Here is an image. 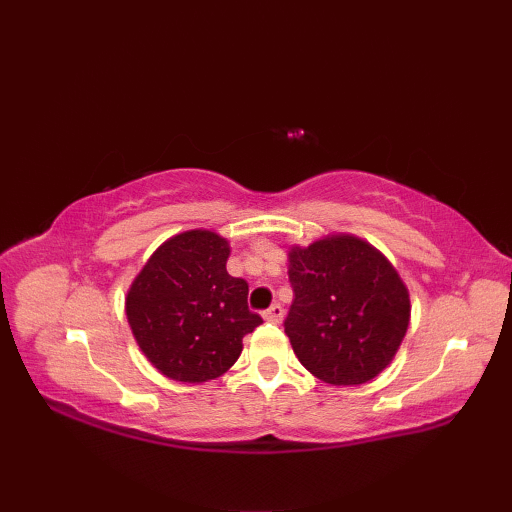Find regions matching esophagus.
Here are the masks:
<instances>
[{
	"label": "esophagus",
	"instance_id": "esophagus-1",
	"mask_svg": "<svg viewBox=\"0 0 512 512\" xmlns=\"http://www.w3.org/2000/svg\"><path fill=\"white\" fill-rule=\"evenodd\" d=\"M264 319L270 321V323H281V319H284V308H281L279 303H275V306H270L264 312Z\"/></svg>",
	"mask_w": 512,
	"mask_h": 512
}]
</instances>
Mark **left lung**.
Returning <instances> with one entry per match:
<instances>
[{
  "instance_id": "1",
  "label": "left lung",
  "mask_w": 512,
  "mask_h": 512,
  "mask_svg": "<svg viewBox=\"0 0 512 512\" xmlns=\"http://www.w3.org/2000/svg\"><path fill=\"white\" fill-rule=\"evenodd\" d=\"M292 301L286 334L323 383H369L394 361L411 301L394 264L365 239L336 233L288 248Z\"/></svg>"
}]
</instances>
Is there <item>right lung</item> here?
Returning <instances> with one entry per match:
<instances>
[{"label": "right lung", "instance_id": "1", "mask_svg": "<svg viewBox=\"0 0 512 512\" xmlns=\"http://www.w3.org/2000/svg\"><path fill=\"white\" fill-rule=\"evenodd\" d=\"M228 239L206 228L169 237L147 259L125 297L140 352L178 383L222 376L262 317L248 310V284L226 273Z\"/></svg>", "mask_w": 512, "mask_h": 512}]
</instances>
